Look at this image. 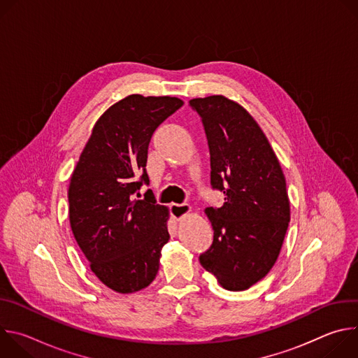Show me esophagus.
<instances>
[{"mask_svg":"<svg viewBox=\"0 0 358 358\" xmlns=\"http://www.w3.org/2000/svg\"><path fill=\"white\" fill-rule=\"evenodd\" d=\"M170 211H171L173 218L180 221L185 215H188L192 211V208H191V206H188V203H171Z\"/></svg>","mask_w":358,"mask_h":358,"instance_id":"34e87169","label":"esophagus"}]
</instances>
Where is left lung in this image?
Instances as JSON below:
<instances>
[{
	"label": "left lung",
	"mask_w": 358,
	"mask_h": 358,
	"mask_svg": "<svg viewBox=\"0 0 358 358\" xmlns=\"http://www.w3.org/2000/svg\"><path fill=\"white\" fill-rule=\"evenodd\" d=\"M211 155V185L225 194L206 208L214 229L199 264L232 292L249 289L273 268L290 221L286 180L265 133L236 101L214 94L189 100Z\"/></svg>",
	"instance_id": "1"
}]
</instances>
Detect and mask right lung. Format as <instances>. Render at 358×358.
<instances>
[{
  "instance_id": "obj_1",
  "label": "right lung",
  "mask_w": 358,
  "mask_h": 358,
  "mask_svg": "<svg viewBox=\"0 0 358 358\" xmlns=\"http://www.w3.org/2000/svg\"><path fill=\"white\" fill-rule=\"evenodd\" d=\"M184 105L178 97L130 94L101 115L68 189L73 236L97 279L117 293L147 287L170 235L169 208L148 189L147 150L155 130Z\"/></svg>"
}]
</instances>
